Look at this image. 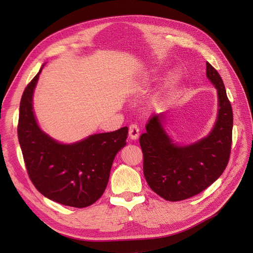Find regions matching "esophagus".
Here are the masks:
<instances>
[{
    "mask_svg": "<svg viewBox=\"0 0 253 253\" xmlns=\"http://www.w3.org/2000/svg\"><path fill=\"white\" fill-rule=\"evenodd\" d=\"M128 136L130 139H137L139 136V126L137 124H130L128 126Z\"/></svg>",
    "mask_w": 253,
    "mask_h": 253,
    "instance_id": "obj_1",
    "label": "esophagus"
}]
</instances>
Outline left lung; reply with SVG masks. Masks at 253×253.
<instances>
[{"mask_svg": "<svg viewBox=\"0 0 253 253\" xmlns=\"http://www.w3.org/2000/svg\"><path fill=\"white\" fill-rule=\"evenodd\" d=\"M206 75L217 90L219 114L211 133L194 144L179 146L164 132L163 115H152L139 138L143 173L153 191L170 202L194 197L211 186L227 167L233 114L220 74L206 63Z\"/></svg>", "mask_w": 253, "mask_h": 253, "instance_id": "left-lung-1", "label": "left lung"}]
</instances>
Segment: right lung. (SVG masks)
I'll return each mask as SVG.
<instances>
[{"instance_id":"1","label":"right lung","mask_w":253,"mask_h":253,"mask_svg":"<svg viewBox=\"0 0 253 253\" xmlns=\"http://www.w3.org/2000/svg\"><path fill=\"white\" fill-rule=\"evenodd\" d=\"M42 71L26 86L20 103L17 137L33 185L46 198L84 208L106 190L113 160L126 145L127 126L95 134L74 144H60L42 132L32 111L33 90Z\"/></svg>"}]
</instances>
